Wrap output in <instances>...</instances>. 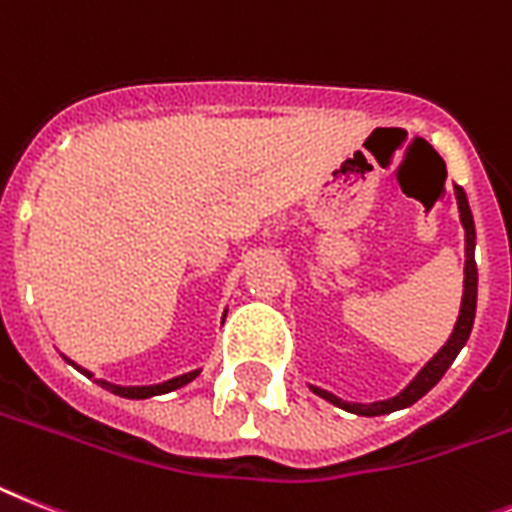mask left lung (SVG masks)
Wrapping results in <instances>:
<instances>
[{"label": "left lung", "mask_w": 512, "mask_h": 512, "mask_svg": "<svg viewBox=\"0 0 512 512\" xmlns=\"http://www.w3.org/2000/svg\"><path fill=\"white\" fill-rule=\"evenodd\" d=\"M455 203H458V213H461V226H463V242H466V265H463V296H461V312H458V320H455V328L450 333V338L445 341L440 351H437L427 364H424L419 372H416L414 380L395 393L393 398H385V401H372V403H359V401H343L336 393H330L325 388H317V385H309V390L320 398H325L328 403L338 406V409L349 411L356 416H382L393 414V411L409 409L411 403H416L422 395H427L429 390L435 388L437 382L442 380V375L448 372L450 364L455 362V356L461 354V349L466 346L468 336H471V328H474L476 317V286H479V273H476V226L474 216H471V208H468V197L463 192V187L455 184Z\"/></svg>", "instance_id": "left-lung-1"}]
</instances>
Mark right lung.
I'll use <instances>...</instances> for the list:
<instances>
[{
	"label": "right lung",
	"mask_w": 512,
	"mask_h": 512,
	"mask_svg": "<svg viewBox=\"0 0 512 512\" xmlns=\"http://www.w3.org/2000/svg\"><path fill=\"white\" fill-rule=\"evenodd\" d=\"M223 320H226V312H223V317H221V322ZM64 362L72 364L77 372H83L85 377H90V380H93V372H90V369L80 367V364H75L72 359H67V356H64ZM200 372H203V369H192V372L176 375V377H171V380L153 382V385H117V382H109V380H93V382H96V385H101L103 390H109V393L119 395V398H130V401H145V398H153V395H163V393H171V390L184 388V385L195 380Z\"/></svg>",
	"instance_id": "obj_1"
}]
</instances>
